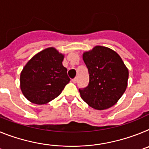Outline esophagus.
<instances>
[{
    "instance_id": "1",
    "label": "esophagus",
    "mask_w": 149,
    "mask_h": 149,
    "mask_svg": "<svg viewBox=\"0 0 149 149\" xmlns=\"http://www.w3.org/2000/svg\"><path fill=\"white\" fill-rule=\"evenodd\" d=\"M77 81V77H74V79H72V82L74 83V84H76Z\"/></svg>"
}]
</instances>
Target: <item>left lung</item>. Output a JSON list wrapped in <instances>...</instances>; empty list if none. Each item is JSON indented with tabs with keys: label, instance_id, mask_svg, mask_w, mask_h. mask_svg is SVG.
Masks as SVG:
<instances>
[{
	"label": "left lung",
	"instance_id": "obj_1",
	"mask_svg": "<svg viewBox=\"0 0 149 149\" xmlns=\"http://www.w3.org/2000/svg\"><path fill=\"white\" fill-rule=\"evenodd\" d=\"M89 71L87 87L79 89L81 97L95 110H106L117 103L127 86L128 69L113 50L97 45L83 54Z\"/></svg>",
	"mask_w": 149,
	"mask_h": 149
}]
</instances>
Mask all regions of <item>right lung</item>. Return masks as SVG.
Listing matches in <instances>:
<instances>
[{
  "label": "right lung",
  "instance_id": "obj_1",
  "mask_svg": "<svg viewBox=\"0 0 149 149\" xmlns=\"http://www.w3.org/2000/svg\"><path fill=\"white\" fill-rule=\"evenodd\" d=\"M64 54L56 48H45L27 63L20 75L22 93L30 102L45 104L60 95L70 81L63 65Z\"/></svg>",
  "mask_w": 149,
  "mask_h": 149
}]
</instances>
